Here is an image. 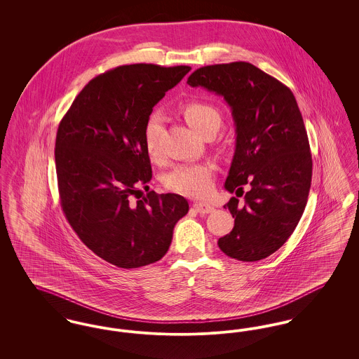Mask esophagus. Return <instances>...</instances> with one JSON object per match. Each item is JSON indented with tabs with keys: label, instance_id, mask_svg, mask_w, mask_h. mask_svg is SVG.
<instances>
[{
	"label": "esophagus",
	"instance_id": "esophagus-1",
	"mask_svg": "<svg viewBox=\"0 0 359 359\" xmlns=\"http://www.w3.org/2000/svg\"><path fill=\"white\" fill-rule=\"evenodd\" d=\"M194 208L199 212V214H208L211 211H214V205H208V203H194Z\"/></svg>",
	"mask_w": 359,
	"mask_h": 359
}]
</instances>
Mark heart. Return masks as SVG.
Returning <instances> with one entry per match:
<instances>
[{"label": "heart", "mask_w": 359, "mask_h": 359, "mask_svg": "<svg viewBox=\"0 0 359 359\" xmlns=\"http://www.w3.org/2000/svg\"><path fill=\"white\" fill-rule=\"evenodd\" d=\"M180 111L188 125L202 136L215 133L222 125V113L211 103L189 101L182 104ZM163 116L154 111L148 116L142 129V141L145 152L152 161L160 158V138L163 135ZM215 167L208 163H191L173 168L164 177V186L170 191L192 196L203 198L212 187Z\"/></svg>", "instance_id": "b5f03b06"}]
</instances>
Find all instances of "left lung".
I'll return each instance as SVG.
<instances>
[{
  "instance_id": "1",
  "label": "left lung",
  "mask_w": 359,
  "mask_h": 359,
  "mask_svg": "<svg viewBox=\"0 0 359 359\" xmlns=\"http://www.w3.org/2000/svg\"><path fill=\"white\" fill-rule=\"evenodd\" d=\"M187 83L222 95L231 107L237 145L224 188L233 230L218 239L224 255L259 261L290 238L307 205L312 157L294 95L266 72L248 63L212 65L194 71Z\"/></svg>"
}]
</instances>
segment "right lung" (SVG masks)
Returning a JSON list of instances; mask_svg holds the SVG:
<instances>
[{"mask_svg": "<svg viewBox=\"0 0 359 359\" xmlns=\"http://www.w3.org/2000/svg\"><path fill=\"white\" fill-rule=\"evenodd\" d=\"M191 67L129 65L91 79L60 121L55 164L62 210L86 246L123 269L154 264L188 212L177 194L151 191L142 129L154 106ZM148 187V186H147Z\"/></svg>", "mask_w": 359, "mask_h": 359, "instance_id": "right-lung-1", "label": "right lung"}]
</instances>
